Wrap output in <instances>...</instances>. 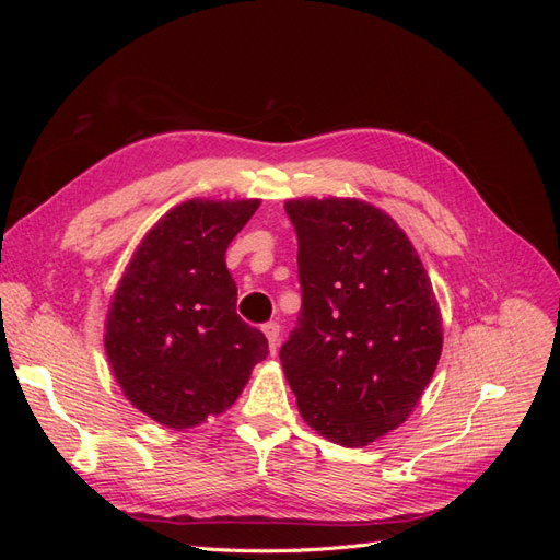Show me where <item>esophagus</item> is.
Listing matches in <instances>:
<instances>
[{"label": "esophagus", "instance_id": "obj_1", "mask_svg": "<svg viewBox=\"0 0 560 560\" xmlns=\"http://www.w3.org/2000/svg\"><path fill=\"white\" fill-rule=\"evenodd\" d=\"M264 329V334H266V338H268V348H270V352H278V346H280V325L278 322H266V325L261 327Z\"/></svg>", "mask_w": 560, "mask_h": 560}]
</instances>
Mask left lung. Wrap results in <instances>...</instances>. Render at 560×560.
I'll return each mask as SVG.
<instances>
[{"mask_svg":"<svg viewBox=\"0 0 560 560\" xmlns=\"http://www.w3.org/2000/svg\"><path fill=\"white\" fill-rule=\"evenodd\" d=\"M303 306L280 350L301 418L329 442L369 446L411 416L442 358V311L413 243L360 198L284 202Z\"/></svg>","mask_w":560,"mask_h":560,"instance_id":"obj_1","label":"left lung"}]
</instances>
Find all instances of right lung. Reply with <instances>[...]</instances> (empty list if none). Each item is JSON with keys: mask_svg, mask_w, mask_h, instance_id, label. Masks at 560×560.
<instances>
[{"mask_svg": "<svg viewBox=\"0 0 560 560\" xmlns=\"http://www.w3.org/2000/svg\"><path fill=\"white\" fill-rule=\"evenodd\" d=\"M259 198H191L147 231L105 319L112 374L135 409L171 430L222 416L241 397L266 336L235 313L226 247Z\"/></svg>", "mask_w": 560, "mask_h": 560, "instance_id": "1", "label": "right lung"}]
</instances>
